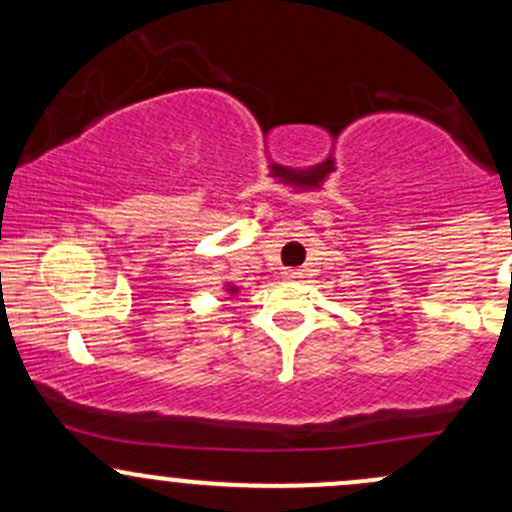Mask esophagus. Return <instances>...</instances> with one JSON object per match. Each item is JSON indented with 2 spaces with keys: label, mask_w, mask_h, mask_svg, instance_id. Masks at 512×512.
Segmentation results:
<instances>
[{
  "label": "esophagus",
  "mask_w": 512,
  "mask_h": 512,
  "mask_svg": "<svg viewBox=\"0 0 512 512\" xmlns=\"http://www.w3.org/2000/svg\"><path fill=\"white\" fill-rule=\"evenodd\" d=\"M301 276H303L301 269H284V272H281V279H286V281H296V279H301Z\"/></svg>",
  "instance_id": "esophagus-1"
}]
</instances>
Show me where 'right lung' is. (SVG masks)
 <instances>
[{"label":"right lung","instance_id":"1","mask_svg":"<svg viewBox=\"0 0 512 512\" xmlns=\"http://www.w3.org/2000/svg\"><path fill=\"white\" fill-rule=\"evenodd\" d=\"M228 293H238V286H231V284H228V289H226Z\"/></svg>","mask_w":512,"mask_h":512}]
</instances>
